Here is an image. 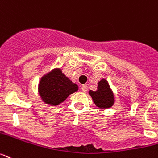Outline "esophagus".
I'll return each instance as SVG.
<instances>
[{"label": "esophagus", "mask_w": 158, "mask_h": 158, "mask_svg": "<svg viewBox=\"0 0 158 158\" xmlns=\"http://www.w3.org/2000/svg\"><path fill=\"white\" fill-rule=\"evenodd\" d=\"M87 89H88V87H87V85H83L81 86V90L83 91V92H87Z\"/></svg>", "instance_id": "34e87169"}]
</instances>
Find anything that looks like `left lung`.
Instances as JSON below:
<instances>
[{"mask_svg":"<svg viewBox=\"0 0 158 158\" xmlns=\"http://www.w3.org/2000/svg\"><path fill=\"white\" fill-rule=\"evenodd\" d=\"M89 94L92 97L94 104L100 109H109L114 106L115 102L114 92L110 89L107 80L104 78L98 82V89L96 91L90 90Z\"/></svg>","mask_w":158,"mask_h":158,"instance_id":"8db88e82","label":"left lung"}]
</instances>
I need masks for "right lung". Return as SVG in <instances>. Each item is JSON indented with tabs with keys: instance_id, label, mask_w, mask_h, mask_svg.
<instances>
[{
	"instance_id": "right-lung-1",
	"label": "right lung",
	"mask_w": 158,
	"mask_h": 158,
	"mask_svg": "<svg viewBox=\"0 0 158 158\" xmlns=\"http://www.w3.org/2000/svg\"><path fill=\"white\" fill-rule=\"evenodd\" d=\"M78 85L64 75L61 69H53L40 78L38 93L40 98L49 106H57L77 92Z\"/></svg>"
}]
</instances>
